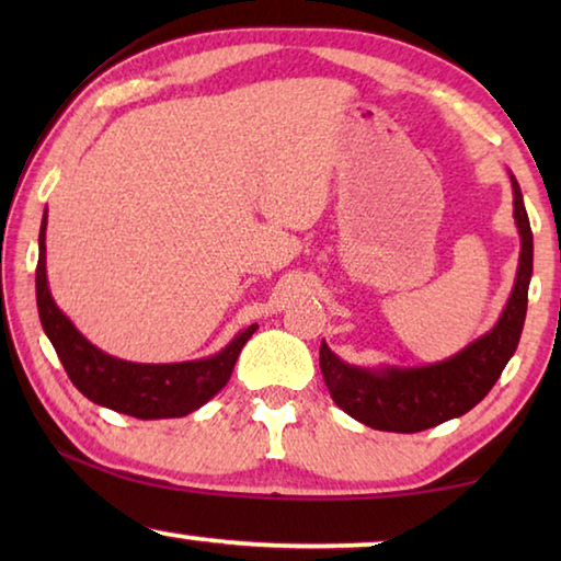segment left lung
Here are the masks:
<instances>
[{
  "mask_svg": "<svg viewBox=\"0 0 561 561\" xmlns=\"http://www.w3.org/2000/svg\"><path fill=\"white\" fill-rule=\"evenodd\" d=\"M512 207L519 232V264L515 287L497 324L458 354L428 366L364 368L341 360L321 341L319 366L324 383L341 411L358 423L388 433H417L460 417L490 393V388L517 351L527 317L531 279V230L517 178L510 173Z\"/></svg>",
  "mask_w": 561,
  "mask_h": 561,
  "instance_id": "obj_1",
  "label": "left lung"
}]
</instances>
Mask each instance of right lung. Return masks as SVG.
Masks as SVG:
<instances>
[{
    "label": "right lung",
    "instance_id": "obj_1",
    "mask_svg": "<svg viewBox=\"0 0 561 561\" xmlns=\"http://www.w3.org/2000/svg\"><path fill=\"white\" fill-rule=\"evenodd\" d=\"M46 210L39 230V262H36V307L44 334L49 336L56 356L69 374L71 383L89 398L111 411L158 421V417H183L205 405L227 386L242 346L260 327L242 329L222 351L180 364H133L93 346L71 324V319L56 307L46 279Z\"/></svg>",
    "mask_w": 561,
    "mask_h": 561
}]
</instances>
